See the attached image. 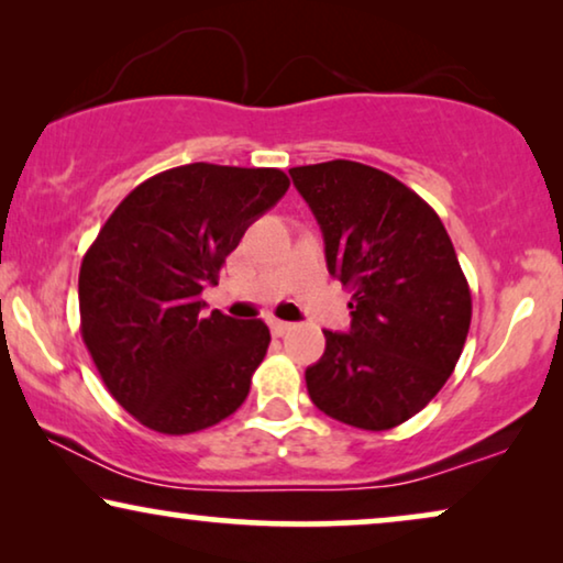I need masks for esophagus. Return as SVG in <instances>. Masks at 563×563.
Here are the masks:
<instances>
[{"label": "esophagus", "instance_id": "34e87169", "mask_svg": "<svg viewBox=\"0 0 563 563\" xmlns=\"http://www.w3.org/2000/svg\"><path fill=\"white\" fill-rule=\"evenodd\" d=\"M268 328H272V333H274L276 338H282V335H287L289 330H291V322H284V320L272 318V320H268Z\"/></svg>", "mask_w": 563, "mask_h": 563}]
</instances>
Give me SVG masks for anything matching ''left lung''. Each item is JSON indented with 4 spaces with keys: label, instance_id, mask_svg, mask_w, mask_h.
<instances>
[{
    "label": "left lung",
    "instance_id": "8db88e82",
    "mask_svg": "<svg viewBox=\"0 0 563 563\" xmlns=\"http://www.w3.org/2000/svg\"><path fill=\"white\" fill-rule=\"evenodd\" d=\"M318 220L328 272L351 297L349 333H325L305 372L318 410L361 430L402 426L456 368L472 291L441 218L426 199L356 161L289 168Z\"/></svg>",
    "mask_w": 563,
    "mask_h": 563
}]
</instances>
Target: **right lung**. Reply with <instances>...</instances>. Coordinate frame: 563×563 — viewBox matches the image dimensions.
I'll return each instance as SVG.
<instances>
[{"label": "right lung", "instance_id": "obj_1", "mask_svg": "<svg viewBox=\"0 0 563 563\" xmlns=\"http://www.w3.org/2000/svg\"><path fill=\"white\" fill-rule=\"evenodd\" d=\"M289 189L279 168L187 164L130 191L79 272L81 338L110 395L145 428L187 435L249 397L264 320L205 312L202 289Z\"/></svg>", "mask_w": 563, "mask_h": 563}]
</instances>
